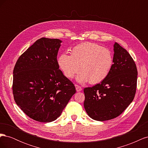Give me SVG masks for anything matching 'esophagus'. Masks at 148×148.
Returning <instances> with one entry per match:
<instances>
[{"label": "esophagus", "instance_id": "esophagus-1", "mask_svg": "<svg viewBox=\"0 0 148 148\" xmlns=\"http://www.w3.org/2000/svg\"><path fill=\"white\" fill-rule=\"evenodd\" d=\"M75 86L76 90H77V92H79V91H81L82 90V88L81 86H79V85H78V84H75Z\"/></svg>", "mask_w": 148, "mask_h": 148}]
</instances>
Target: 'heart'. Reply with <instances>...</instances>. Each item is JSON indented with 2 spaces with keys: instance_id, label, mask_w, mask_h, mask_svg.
<instances>
[{
  "instance_id": "obj_1",
  "label": "heart",
  "mask_w": 148,
  "mask_h": 148,
  "mask_svg": "<svg viewBox=\"0 0 148 148\" xmlns=\"http://www.w3.org/2000/svg\"><path fill=\"white\" fill-rule=\"evenodd\" d=\"M114 64L112 52L97 44L84 42L74 47L71 56L62 53L58 64L66 78H72L80 70L77 79L79 83L89 81L97 84L109 75Z\"/></svg>"
}]
</instances>
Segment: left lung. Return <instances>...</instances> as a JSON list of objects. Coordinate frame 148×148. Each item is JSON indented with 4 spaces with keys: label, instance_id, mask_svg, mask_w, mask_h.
<instances>
[{
    "label": "left lung",
    "instance_id": "1",
    "mask_svg": "<svg viewBox=\"0 0 148 148\" xmlns=\"http://www.w3.org/2000/svg\"><path fill=\"white\" fill-rule=\"evenodd\" d=\"M114 64L107 77L92 87L85 88L84 107L88 115L97 121L119 116L135 96L138 71L126 49L115 42Z\"/></svg>",
    "mask_w": 148,
    "mask_h": 148
}]
</instances>
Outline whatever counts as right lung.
<instances>
[{
    "label": "right lung",
    "mask_w": 148,
    "mask_h": 148,
    "mask_svg": "<svg viewBox=\"0 0 148 148\" xmlns=\"http://www.w3.org/2000/svg\"><path fill=\"white\" fill-rule=\"evenodd\" d=\"M62 41L42 38L20 56L13 71L14 100L29 117L51 122L61 115L76 92L59 69L57 56Z\"/></svg>",
    "instance_id": "obj_1"
}]
</instances>
